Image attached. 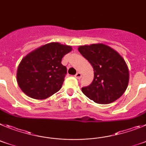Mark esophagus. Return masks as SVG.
Masks as SVG:
<instances>
[{"mask_svg": "<svg viewBox=\"0 0 146 146\" xmlns=\"http://www.w3.org/2000/svg\"><path fill=\"white\" fill-rule=\"evenodd\" d=\"M75 77L76 78H78V79H80V78H82V73L78 72V73H77L75 75Z\"/></svg>", "mask_w": 146, "mask_h": 146, "instance_id": "1", "label": "esophagus"}]
</instances>
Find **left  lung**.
<instances>
[{
	"label": "left lung",
	"instance_id": "8db88e82",
	"mask_svg": "<svg viewBox=\"0 0 146 146\" xmlns=\"http://www.w3.org/2000/svg\"><path fill=\"white\" fill-rule=\"evenodd\" d=\"M80 54L93 68L94 78L82 88L84 94L97 104H107L118 99L127 88L129 70L117 51L104 44L80 46Z\"/></svg>",
	"mask_w": 146,
	"mask_h": 146
}]
</instances>
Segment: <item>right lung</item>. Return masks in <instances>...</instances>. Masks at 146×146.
Segmentation results:
<instances>
[{
    "mask_svg": "<svg viewBox=\"0 0 146 146\" xmlns=\"http://www.w3.org/2000/svg\"><path fill=\"white\" fill-rule=\"evenodd\" d=\"M72 48L51 42L40 47L22 59L17 68V80L21 90L35 99L42 100L59 90L67 74L61 63Z\"/></svg>",
    "mask_w": 146,
    "mask_h": 146,
    "instance_id": "add662e5",
    "label": "right lung"
}]
</instances>
